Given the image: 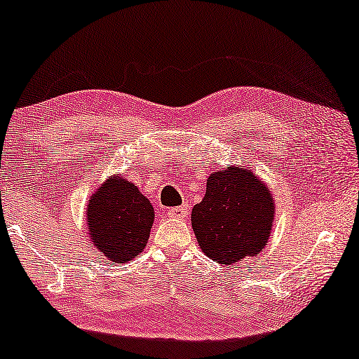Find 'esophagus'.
I'll list each match as a JSON object with an SVG mask.
<instances>
[{
  "label": "esophagus",
  "instance_id": "1",
  "mask_svg": "<svg viewBox=\"0 0 359 359\" xmlns=\"http://www.w3.org/2000/svg\"><path fill=\"white\" fill-rule=\"evenodd\" d=\"M168 217L170 219H178V220H184L186 217H188V205L183 204L180 205V208H171L168 209Z\"/></svg>",
  "mask_w": 359,
  "mask_h": 359
}]
</instances>
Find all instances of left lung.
I'll return each instance as SVG.
<instances>
[{
	"instance_id": "obj_1",
	"label": "left lung",
	"mask_w": 359,
	"mask_h": 359,
	"mask_svg": "<svg viewBox=\"0 0 359 359\" xmlns=\"http://www.w3.org/2000/svg\"><path fill=\"white\" fill-rule=\"evenodd\" d=\"M274 219L273 196L250 168L227 166L208 178L191 225L205 257L233 264L266 247Z\"/></svg>"
}]
</instances>
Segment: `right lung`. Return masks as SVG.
<instances>
[{"label": "right lung", "instance_id": "obj_1", "mask_svg": "<svg viewBox=\"0 0 359 359\" xmlns=\"http://www.w3.org/2000/svg\"><path fill=\"white\" fill-rule=\"evenodd\" d=\"M154 217L151 203L139 188L114 176L90 196L86 208L90 242L111 262L129 263L144 252Z\"/></svg>", "mask_w": 359, "mask_h": 359}]
</instances>
